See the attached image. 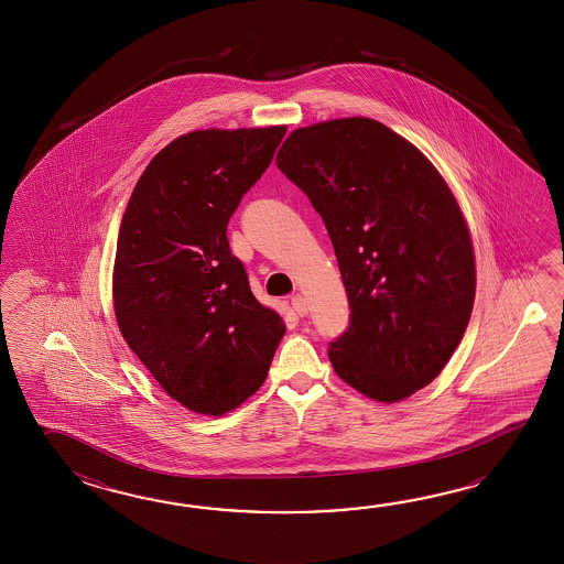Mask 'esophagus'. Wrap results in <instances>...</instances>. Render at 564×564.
<instances>
[{
    "mask_svg": "<svg viewBox=\"0 0 564 564\" xmlns=\"http://www.w3.org/2000/svg\"><path fill=\"white\" fill-rule=\"evenodd\" d=\"M292 311L296 312L299 316H306L308 311H311V306H308V300L304 299L302 294L292 296Z\"/></svg>",
    "mask_w": 564,
    "mask_h": 564,
    "instance_id": "1",
    "label": "esophagus"
}]
</instances>
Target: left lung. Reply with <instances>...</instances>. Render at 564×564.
Wrapping results in <instances>:
<instances>
[{"label":"left lung","instance_id":"left-lung-1","mask_svg":"<svg viewBox=\"0 0 564 564\" xmlns=\"http://www.w3.org/2000/svg\"><path fill=\"white\" fill-rule=\"evenodd\" d=\"M276 165L335 246L350 304V326L328 348L336 375L379 403L417 393L452 359L476 299L468 221L447 181L367 117L290 132Z\"/></svg>","mask_w":564,"mask_h":564}]
</instances>
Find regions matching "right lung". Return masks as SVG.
<instances>
[{
	"instance_id": "add662e5",
	"label": "right lung",
	"mask_w": 564,
	"mask_h": 564,
	"mask_svg": "<svg viewBox=\"0 0 564 564\" xmlns=\"http://www.w3.org/2000/svg\"><path fill=\"white\" fill-rule=\"evenodd\" d=\"M284 134L286 124L181 134L151 159L120 221V335L163 391L199 415L221 417L252 397L286 333L226 236Z\"/></svg>"
}]
</instances>
